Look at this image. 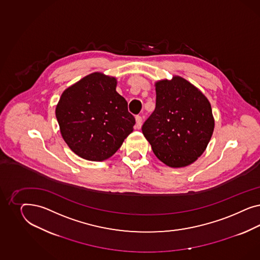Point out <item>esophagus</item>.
I'll return each mask as SVG.
<instances>
[{
  "instance_id": "esophagus-1",
  "label": "esophagus",
  "mask_w": 260,
  "mask_h": 260,
  "mask_svg": "<svg viewBox=\"0 0 260 260\" xmlns=\"http://www.w3.org/2000/svg\"><path fill=\"white\" fill-rule=\"evenodd\" d=\"M135 121H136V124H135V126H136V127L137 128H140L142 126V122H143V119H142L141 116H136L135 117Z\"/></svg>"
}]
</instances>
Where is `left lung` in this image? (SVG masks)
<instances>
[{
	"mask_svg": "<svg viewBox=\"0 0 260 260\" xmlns=\"http://www.w3.org/2000/svg\"><path fill=\"white\" fill-rule=\"evenodd\" d=\"M156 105L142 126L156 157L172 168L186 167L204 152L214 128L207 97L187 80L173 76L155 84Z\"/></svg>",
	"mask_w": 260,
	"mask_h": 260,
	"instance_id": "8db88e82",
	"label": "left lung"
}]
</instances>
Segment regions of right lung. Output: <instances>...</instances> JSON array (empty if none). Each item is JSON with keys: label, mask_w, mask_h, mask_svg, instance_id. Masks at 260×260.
<instances>
[{"label": "right lung", "mask_w": 260, "mask_h": 260, "mask_svg": "<svg viewBox=\"0 0 260 260\" xmlns=\"http://www.w3.org/2000/svg\"><path fill=\"white\" fill-rule=\"evenodd\" d=\"M116 85V78L93 72L61 95L56 118L63 140L80 157L104 161L133 133L135 119Z\"/></svg>", "instance_id": "right-lung-1"}]
</instances>
